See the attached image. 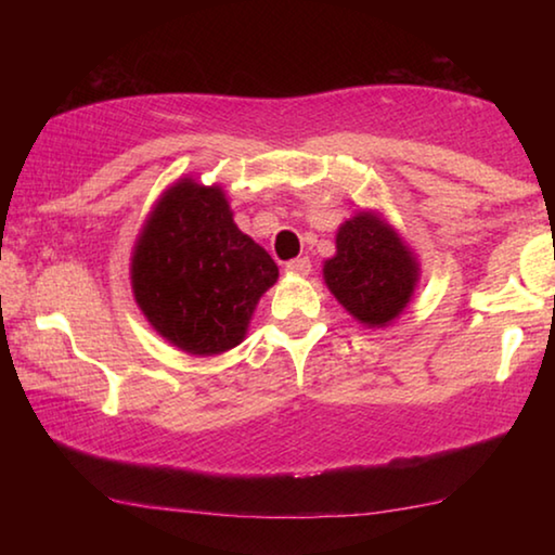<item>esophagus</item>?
Returning <instances> with one entry per match:
<instances>
[{
    "instance_id": "obj_1",
    "label": "esophagus",
    "mask_w": 555,
    "mask_h": 555,
    "mask_svg": "<svg viewBox=\"0 0 555 555\" xmlns=\"http://www.w3.org/2000/svg\"><path fill=\"white\" fill-rule=\"evenodd\" d=\"M286 274H291V276H308V274H311V259H308V257L291 259L288 264H286Z\"/></svg>"
}]
</instances>
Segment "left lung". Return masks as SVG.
<instances>
[{
    "instance_id": "left-lung-1",
    "label": "left lung",
    "mask_w": 555,
    "mask_h": 555,
    "mask_svg": "<svg viewBox=\"0 0 555 555\" xmlns=\"http://www.w3.org/2000/svg\"><path fill=\"white\" fill-rule=\"evenodd\" d=\"M421 279L418 257L379 210H357L335 234L323 281L364 327H387L406 311Z\"/></svg>"
}]
</instances>
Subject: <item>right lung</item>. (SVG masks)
<instances>
[{
    "label": "right lung",
    "instance_id": "obj_1",
    "mask_svg": "<svg viewBox=\"0 0 555 555\" xmlns=\"http://www.w3.org/2000/svg\"><path fill=\"white\" fill-rule=\"evenodd\" d=\"M129 279L139 311L166 343L212 357L247 337L279 267L234 224L222 185L183 176L149 210L131 247Z\"/></svg>",
    "mask_w": 555,
    "mask_h": 555
}]
</instances>
